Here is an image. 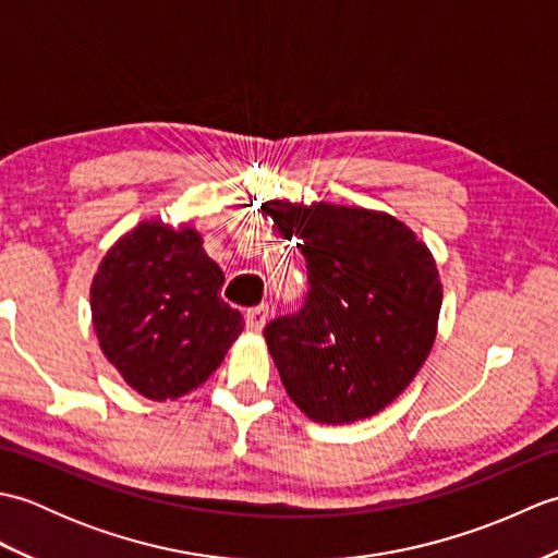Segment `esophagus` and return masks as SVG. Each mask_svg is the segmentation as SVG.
Segmentation results:
<instances>
[{"label":"esophagus","instance_id":"34e87169","mask_svg":"<svg viewBox=\"0 0 558 558\" xmlns=\"http://www.w3.org/2000/svg\"><path fill=\"white\" fill-rule=\"evenodd\" d=\"M268 316H270V310L266 304L254 306V310L246 312V328L252 330V333H260V330H264V326H266V322H268Z\"/></svg>","mask_w":558,"mask_h":558}]
</instances>
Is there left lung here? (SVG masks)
<instances>
[{
    "label": "left lung",
    "instance_id": "8db88e82",
    "mask_svg": "<svg viewBox=\"0 0 558 558\" xmlns=\"http://www.w3.org/2000/svg\"><path fill=\"white\" fill-rule=\"evenodd\" d=\"M266 213L302 240L312 288L264 330L282 386L314 422L374 417L434 348L444 286L429 246L384 210L268 201Z\"/></svg>",
    "mask_w": 558,
    "mask_h": 558
}]
</instances>
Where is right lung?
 Instances as JSON below:
<instances>
[{"mask_svg": "<svg viewBox=\"0 0 558 558\" xmlns=\"http://www.w3.org/2000/svg\"><path fill=\"white\" fill-rule=\"evenodd\" d=\"M192 222L141 220L98 264L90 318L117 374L148 400H177L218 369L244 318Z\"/></svg>", "mask_w": 558, "mask_h": 558, "instance_id": "add662e5", "label": "right lung"}]
</instances>
